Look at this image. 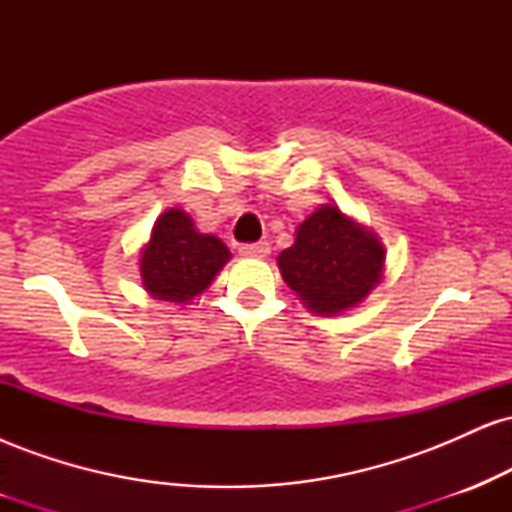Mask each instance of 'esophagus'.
<instances>
[{
  "mask_svg": "<svg viewBox=\"0 0 512 512\" xmlns=\"http://www.w3.org/2000/svg\"><path fill=\"white\" fill-rule=\"evenodd\" d=\"M269 243H264V240H260V243H250V245H240V255L243 257H267L269 255Z\"/></svg>",
  "mask_w": 512,
  "mask_h": 512,
  "instance_id": "esophagus-1",
  "label": "esophagus"
}]
</instances>
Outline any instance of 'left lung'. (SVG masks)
Masks as SVG:
<instances>
[{
	"label": "left lung",
	"instance_id": "1",
	"mask_svg": "<svg viewBox=\"0 0 512 512\" xmlns=\"http://www.w3.org/2000/svg\"><path fill=\"white\" fill-rule=\"evenodd\" d=\"M276 264L310 313L342 315L383 281L385 245L337 204H320L298 223L296 240Z\"/></svg>",
	"mask_w": 512,
	"mask_h": 512
}]
</instances>
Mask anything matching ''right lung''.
<instances>
[{
	"label": "right lung",
	"mask_w": 512,
	"mask_h": 512,
	"mask_svg": "<svg viewBox=\"0 0 512 512\" xmlns=\"http://www.w3.org/2000/svg\"><path fill=\"white\" fill-rule=\"evenodd\" d=\"M231 260L221 238L199 233L187 211L166 209L154 221L139 252L144 291L156 301L190 305L209 289L214 276Z\"/></svg>",
	"instance_id": "right-lung-1"
}]
</instances>
